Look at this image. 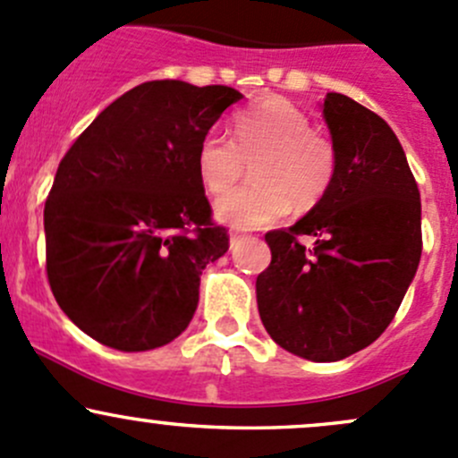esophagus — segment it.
Listing matches in <instances>:
<instances>
[{
    "instance_id": "34e87169",
    "label": "esophagus",
    "mask_w": 458,
    "mask_h": 458,
    "mask_svg": "<svg viewBox=\"0 0 458 458\" xmlns=\"http://www.w3.org/2000/svg\"><path fill=\"white\" fill-rule=\"evenodd\" d=\"M242 242H243L242 234H230V250H237L239 243H242Z\"/></svg>"
}]
</instances>
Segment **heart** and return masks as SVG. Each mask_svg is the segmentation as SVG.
<instances>
[{"label":"heart","mask_w":458,"mask_h":458,"mask_svg":"<svg viewBox=\"0 0 458 458\" xmlns=\"http://www.w3.org/2000/svg\"><path fill=\"white\" fill-rule=\"evenodd\" d=\"M234 141L210 131L197 148V174L208 192L228 191L252 164L255 182L228 192L215 203V216L237 230L275 224L293 208L310 210L330 191L335 148L312 132V122L299 106L266 99L243 110L233 123Z\"/></svg>","instance_id":"b5f03b06"}]
</instances>
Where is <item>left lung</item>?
<instances>
[{
    "mask_svg": "<svg viewBox=\"0 0 458 458\" xmlns=\"http://www.w3.org/2000/svg\"><path fill=\"white\" fill-rule=\"evenodd\" d=\"M321 110L335 179L306 216L266 234L272 261L257 276V306L276 345L327 363L368 348L394 318L421 259V195L378 114L339 92Z\"/></svg>",
    "mask_w": 458,
    "mask_h": 458,
    "instance_id": "8db88e82",
    "label": "left lung"
}]
</instances>
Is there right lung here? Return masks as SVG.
<instances>
[{"label": "right lung", "mask_w": 458, "mask_h": 458, "mask_svg": "<svg viewBox=\"0 0 458 458\" xmlns=\"http://www.w3.org/2000/svg\"><path fill=\"white\" fill-rule=\"evenodd\" d=\"M242 99L228 86L146 81L101 110L59 164L46 272L59 308L99 344L146 352L192 321L201 270L228 250L197 148Z\"/></svg>", "instance_id": "obj_1"}]
</instances>
